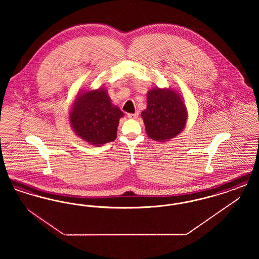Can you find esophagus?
<instances>
[{
  "instance_id": "1",
  "label": "esophagus",
  "mask_w": 259,
  "mask_h": 259,
  "mask_svg": "<svg viewBox=\"0 0 259 259\" xmlns=\"http://www.w3.org/2000/svg\"><path fill=\"white\" fill-rule=\"evenodd\" d=\"M138 115H139V112H135V113H128L127 114V117L128 118H130V119H135L138 117Z\"/></svg>"
}]
</instances>
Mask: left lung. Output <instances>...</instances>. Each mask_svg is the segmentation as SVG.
Here are the masks:
<instances>
[{"mask_svg":"<svg viewBox=\"0 0 259 259\" xmlns=\"http://www.w3.org/2000/svg\"><path fill=\"white\" fill-rule=\"evenodd\" d=\"M148 137L166 141L178 135L185 127L186 109L183 100L169 89H151L148 93V108L142 112Z\"/></svg>","mask_w":259,"mask_h":259,"instance_id":"1","label":"left lung"}]
</instances>
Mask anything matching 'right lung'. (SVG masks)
<instances>
[{"label": "right lung", "mask_w": 259, "mask_h": 259, "mask_svg": "<svg viewBox=\"0 0 259 259\" xmlns=\"http://www.w3.org/2000/svg\"><path fill=\"white\" fill-rule=\"evenodd\" d=\"M122 116V111L111 106L107 92L99 89L82 93L75 99L70 121L81 139L99 146L115 140Z\"/></svg>", "instance_id": "add662e5"}]
</instances>
